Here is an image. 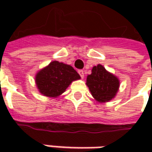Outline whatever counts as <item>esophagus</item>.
Listing matches in <instances>:
<instances>
[{
    "label": "esophagus",
    "instance_id": "34e87169",
    "mask_svg": "<svg viewBox=\"0 0 152 152\" xmlns=\"http://www.w3.org/2000/svg\"><path fill=\"white\" fill-rule=\"evenodd\" d=\"M78 73H79V75L80 76V77L83 79L84 76H85V72H84V71H82V70H79V71H78Z\"/></svg>",
    "mask_w": 152,
    "mask_h": 152
}]
</instances>
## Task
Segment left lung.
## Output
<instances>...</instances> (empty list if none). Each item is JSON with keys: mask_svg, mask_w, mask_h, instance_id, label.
<instances>
[{"mask_svg": "<svg viewBox=\"0 0 152 152\" xmlns=\"http://www.w3.org/2000/svg\"><path fill=\"white\" fill-rule=\"evenodd\" d=\"M86 85L95 100L99 102H107L115 98L120 81L116 76L99 64L93 67L92 73L87 76Z\"/></svg>", "mask_w": 152, "mask_h": 152, "instance_id": "1", "label": "left lung"}]
</instances>
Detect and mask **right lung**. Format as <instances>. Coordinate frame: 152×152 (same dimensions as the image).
Returning a JSON list of instances; mask_svg holds the SVG:
<instances>
[{
  "mask_svg": "<svg viewBox=\"0 0 152 152\" xmlns=\"http://www.w3.org/2000/svg\"><path fill=\"white\" fill-rule=\"evenodd\" d=\"M80 79L72 66L53 61L36 75V84L39 92L44 96L57 98L61 95L70 84Z\"/></svg>",
  "mask_w": 152,
  "mask_h": 152,
  "instance_id": "add662e5",
  "label": "right lung"
}]
</instances>
